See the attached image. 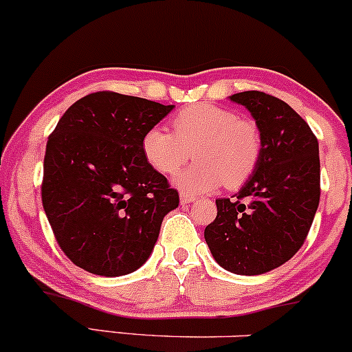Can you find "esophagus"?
Listing matches in <instances>:
<instances>
[{
	"label": "esophagus",
	"instance_id": "34e87169",
	"mask_svg": "<svg viewBox=\"0 0 352 352\" xmlns=\"http://www.w3.org/2000/svg\"><path fill=\"white\" fill-rule=\"evenodd\" d=\"M179 201H181V204H188V203H191V201H195V196L186 195V192H181Z\"/></svg>",
	"mask_w": 352,
	"mask_h": 352
}]
</instances>
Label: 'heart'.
I'll return each instance as SVG.
<instances>
[{"label": "heart", "mask_w": 352, "mask_h": 352, "mask_svg": "<svg viewBox=\"0 0 352 352\" xmlns=\"http://www.w3.org/2000/svg\"><path fill=\"white\" fill-rule=\"evenodd\" d=\"M173 133L153 126L141 138L144 161L161 175H175L195 156L176 179L183 191L197 195L224 184L243 186L258 169L263 156V136L254 121L234 109L197 102L173 118Z\"/></svg>", "instance_id": "b5f03b06"}]
</instances>
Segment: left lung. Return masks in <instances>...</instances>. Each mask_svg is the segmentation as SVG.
I'll list each match as a JSON object with an SVG mask.
<instances>
[{"label": "left lung", "mask_w": 352, "mask_h": 352, "mask_svg": "<svg viewBox=\"0 0 352 352\" xmlns=\"http://www.w3.org/2000/svg\"><path fill=\"white\" fill-rule=\"evenodd\" d=\"M263 136L254 175L232 199H216L218 216L204 229L211 254L224 270L256 276L281 266L301 250L321 196L318 138L287 102L263 91L232 94Z\"/></svg>", "instance_id": "obj_1"}]
</instances>
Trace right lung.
Here are the masks:
<instances>
[{"mask_svg":"<svg viewBox=\"0 0 352 352\" xmlns=\"http://www.w3.org/2000/svg\"><path fill=\"white\" fill-rule=\"evenodd\" d=\"M171 109L98 91L71 104L50 134L43 208L61 251L85 271L113 278L143 266L179 204L141 151L143 134Z\"/></svg>","mask_w":352,"mask_h":352,"instance_id":"add662e5","label":"right lung"}]
</instances>
